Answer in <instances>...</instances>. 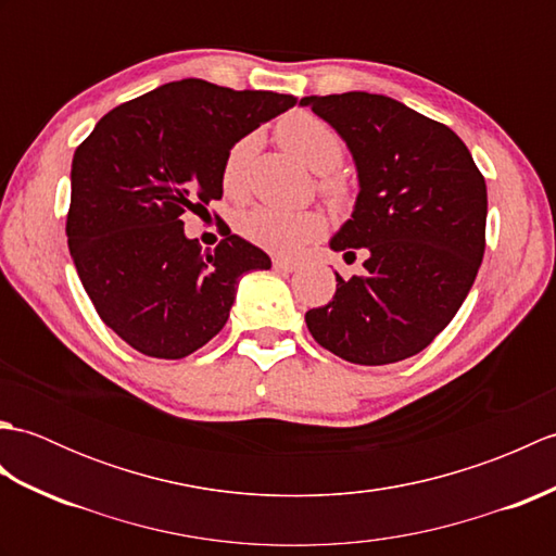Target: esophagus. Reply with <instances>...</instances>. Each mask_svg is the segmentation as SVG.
I'll return each mask as SVG.
<instances>
[{
  "label": "esophagus",
  "instance_id": "1",
  "mask_svg": "<svg viewBox=\"0 0 556 556\" xmlns=\"http://www.w3.org/2000/svg\"><path fill=\"white\" fill-rule=\"evenodd\" d=\"M271 265H275V269L279 271H296L301 267L299 260H291V257H275L271 260Z\"/></svg>",
  "mask_w": 556,
  "mask_h": 556
}]
</instances>
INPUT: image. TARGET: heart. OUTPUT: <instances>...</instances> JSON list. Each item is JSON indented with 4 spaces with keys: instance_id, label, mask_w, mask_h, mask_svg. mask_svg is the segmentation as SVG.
Wrapping results in <instances>:
<instances>
[{
    "instance_id": "obj_1",
    "label": "heart",
    "mask_w": 556,
    "mask_h": 556,
    "mask_svg": "<svg viewBox=\"0 0 556 556\" xmlns=\"http://www.w3.org/2000/svg\"><path fill=\"white\" fill-rule=\"evenodd\" d=\"M277 138L291 155L323 172L320 188L329 198L341 200L346 195V181L334 167L344 157V140L332 126L311 112H291L277 124ZM255 155V136H243L229 148L222 164V188L227 195H241L245 191L248 167ZM236 229L245 241L269 253H296L327 231V217L320 210H279L260 205L245 210L236 219Z\"/></svg>"
}]
</instances>
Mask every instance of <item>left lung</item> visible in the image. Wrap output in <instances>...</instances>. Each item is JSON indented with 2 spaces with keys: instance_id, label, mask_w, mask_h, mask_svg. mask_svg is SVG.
Wrapping results in <instances>:
<instances>
[{
  "instance_id": "1",
  "label": "left lung",
  "mask_w": 556,
  "mask_h": 556,
  "mask_svg": "<svg viewBox=\"0 0 556 556\" xmlns=\"http://www.w3.org/2000/svg\"><path fill=\"white\" fill-rule=\"evenodd\" d=\"M346 140L361 193L329 245L365 275L305 313L317 344L356 365L416 356L452 323L485 253L488 188L452 128L372 92L303 98Z\"/></svg>"
}]
</instances>
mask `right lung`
I'll return each mask as SVG.
<instances>
[{"label":"right lung","instance_id":"add662e5","mask_svg":"<svg viewBox=\"0 0 556 556\" xmlns=\"http://www.w3.org/2000/svg\"><path fill=\"white\" fill-rule=\"evenodd\" d=\"M296 102L184 78L114 108L76 148L68 251L100 320L128 346L186 358L227 325L245 271L271 267L229 229L203 253L181 217L222 198L236 140Z\"/></svg>","mask_w":556,"mask_h":556}]
</instances>
